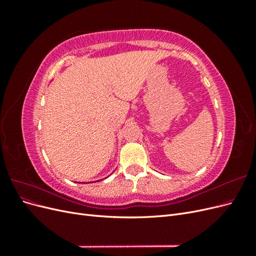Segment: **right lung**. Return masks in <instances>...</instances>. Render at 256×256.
<instances>
[{"label":"right lung","mask_w":256,"mask_h":256,"mask_svg":"<svg viewBox=\"0 0 256 256\" xmlns=\"http://www.w3.org/2000/svg\"><path fill=\"white\" fill-rule=\"evenodd\" d=\"M80 184H81V182H80ZM82 184H85V182H82Z\"/></svg>","instance_id":"add662e5"}]
</instances>
